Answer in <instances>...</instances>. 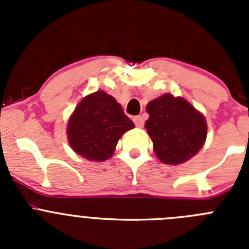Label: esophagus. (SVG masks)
I'll use <instances>...</instances> for the list:
<instances>
[{"mask_svg": "<svg viewBox=\"0 0 249 249\" xmlns=\"http://www.w3.org/2000/svg\"><path fill=\"white\" fill-rule=\"evenodd\" d=\"M133 122H135V124L137 127H143V117L142 116H136V117H133Z\"/></svg>", "mask_w": 249, "mask_h": 249, "instance_id": "1", "label": "esophagus"}]
</instances>
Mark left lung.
Masks as SVG:
<instances>
[{
  "mask_svg": "<svg viewBox=\"0 0 249 249\" xmlns=\"http://www.w3.org/2000/svg\"><path fill=\"white\" fill-rule=\"evenodd\" d=\"M147 133L160 162L181 164L198 153L207 137L203 114L182 97L166 93L148 102Z\"/></svg>",
  "mask_w": 249,
  "mask_h": 249,
  "instance_id": "left-lung-1",
  "label": "left lung"
}]
</instances>
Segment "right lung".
Here are the masks:
<instances>
[{
	"label": "right lung",
	"mask_w": 249,
	"mask_h": 249,
	"mask_svg": "<svg viewBox=\"0 0 249 249\" xmlns=\"http://www.w3.org/2000/svg\"><path fill=\"white\" fill-rule=\"evenodd\" d=\"M133 127L122 106L105 91H97L78 103L68 121L67 137L77 155L102 162L113 156L118 140Z\"/></svg>",
	"instance_id": "right-lung-1"
}]
</instances>
